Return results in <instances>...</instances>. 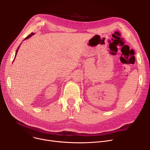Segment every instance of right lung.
Wrapping results in <instances>:
<instances>
[{"instance_id": "add662e5", "label": "right lung", "mask_w": 150, "mask_h": 150, "mask_svg": "<svg viewBox=\"0 0 150 150\" xmlns=\"http://www.w3.org/2000/svg\"><path fill=\"white\" fill-rule=\"evenodd\" d=\"M34 35V33H31V35H29L27 38H25V39H28L29 38H30L31 36H32V35ZM19 47H20V45L18 47V49L16 50V54H15V57H14V58H16V54H17V53H18V50H19Z\"/></svg>"}]
</instances>
